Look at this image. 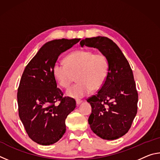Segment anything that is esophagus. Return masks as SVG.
I'll return each mask as SVG.
<instances>
[{"instance_id":"1","label":"esophagus","mask_w":160,"mask_h":160,"mask_svg":"<svg viewBox=\"0 0 160 160\" xmlns=\"http://www.w3.org/2000/svg\"><path fill=\"white\" fill-rule=\"evenodd\" d=\"M82 102V100H80V99H77V100H76V104H77V105H80Z\"/></svg>"}]
</instances>
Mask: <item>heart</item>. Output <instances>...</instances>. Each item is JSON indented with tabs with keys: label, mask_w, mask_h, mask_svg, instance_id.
<instances>
[{
	"label": "heart",
	"mask_w": 160,
	"mask_h": 160,
	"mask_svg": "<svg viewBox=\"0 0 160 160\" xmlns=\"http://www.w3.org/2000/svg\"><path fill=\"white\" fill-rule=\"evenodd\" d=\"M109 69V62L104 55L80 49L68 55L66 63L56 62L53 72L59 85L64 88H68L77 76L78 82L66 91V95L80 99L104 85Z\"/></svg>",
	"instance_id": "obj_1"
}]
</instances>
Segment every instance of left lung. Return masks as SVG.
<instances>
[{"instance_id": "8db88e82", "label": "left lung", "mask_w": 160, "mask_h": 160, "mask_svg": "<svg viewBox=\"0 0 160 160\" xmlns=\"http://www.w3.org/2000/svg\"><path fill=\"white\" fill-rule=\"evenodd\" d=\"M80 45L97 48L106 56L109 66L104 85L87 100L92 107L88 123L101 138L118 139L128 131L137 113L138 95L131 68L122 51L109 38H86Z\"/></svg>"}]
</instances>
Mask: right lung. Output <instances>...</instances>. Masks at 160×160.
Masks as SVG:
<instances>
[{
    "label": "right lung",
    "mask_w": 160,
    "mask_h": 160,
    "mask_svg": "<svg viewBox=\"0 0 160 160\" xmlns=\"http://www.w3.org/2000/svg\"><path fill=\"white\" fill-rule=\"evenodd\" d=\"M79 41L61 39L47 42L22 75L18 90L19 116L29 137L39 145H52L63 137L66 118L76 107L74 99L63 97L53 68L59 55ZM58 101L60 104L56 105Z\"/></svg>",
    "instance_id": "obj_1"
}]
</instances>
